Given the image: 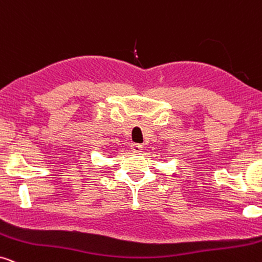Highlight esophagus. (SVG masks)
I'll list each match as a JSON object with an SVG mask.
<instances>
[{
	"mask_svg": "<svg viewBox=\"0 0 262 262\" xmlns=\"http://www.w3.org/2000/svg\"><path fill=\"white\" fill-rule=\"evenodd\" d=\"M131 150L134 152H138L142 150V145L141 144H136V143H132L131 144Z\"/></svg>",
	"mask_w": 262,
	"mask_h": 262,
	"instance_id": "obj_1",
	"label": "esophagus"
}]
</instances>
